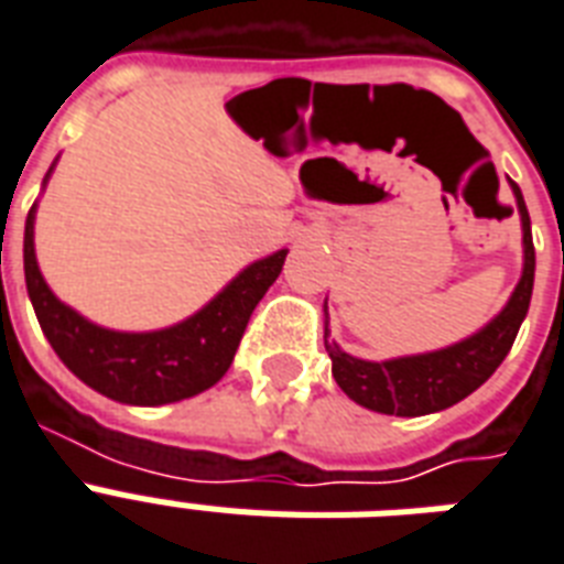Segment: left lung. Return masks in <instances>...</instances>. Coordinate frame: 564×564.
<instances>
[{
    "instance_id": "left-lung-1",
    "label": "left lung",
    "mask_w": 564,
    "mask_h": 564,
    "mask_svg": "<svg viewBox=\"0 0 564 564\" xmlns=\"http://www.w3.org/2000/svg\"><path fill=\"white\" fill-rule=\"evenodd\" d=\"M512 187L523 223V276L503 312L497 314L486 329L470 335L468 341L453 344L447 350L426 352V356H409V359L361 361L350 352L338 350L335 344H326L332 359V377L350 400L365 409H373V412L417 417V414L441 412L447 405L459 403L500 368V361L509 356L514 335L527 317L532 279H535L530 214L523 205L521 187Z\"/></svg>"
}]
</instances>
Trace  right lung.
Listing matches in <instances>:
<instances>
[{
    "mask_svg": "<svg viewBox=\"0 0 564 564\" xmlns=\"http://www.w3.org/2000/svg\"><path fill=\"white\" fill-rule=\"evenodd\" d=\"M285 256L288 250H279L250 264L185 323L132 335L94 326L52 294L34 261V208L25 217V288L43 335L85 386L129 405L176 403L220 382L256 305L276 282Z\"/></svg>",
    "mask_w": 564,
    "mask_h": 564,
    "instance_id": "1",
    "label": "right lung"
}]
</instances>
